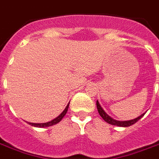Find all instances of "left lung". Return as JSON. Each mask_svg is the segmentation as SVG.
<instances>
[{
  "mask_svg": "<svg viewBox=\"0 0 159 159\" xmlns=\"http://www.w3.org/2000/svg\"><path fill=\"white\" fill-rule=\"evenodd\" d=\"M97 111H98V113L102 118L106 122H107L108 124H111L112 125H116V126H120V127H128V126H130L134 124H135L139 120H140L143 116L144 114H142L141 116H138L137 118L134 119V120H125V121H120V120H114L113 118H111V116H108V114H106L105 112V111L102 109V107L100 105L99 102L97 101Z\"/></svg>",
  "mask_w": 159,
  "mask_h": 159,
  "instance_id": "8db88e82",
  "label": "left lung"
}]
</instances>
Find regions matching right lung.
I'll return each instance as SVG.
<instances>
[{
	"mask_svg": "<svg viewBox=\"0 0 159 159\" xmlns=\"http://www.w3.org/2000/svg\"><path fill=\"white\" fill-rule=\"evenodd\" d=\"M68 106H69V103L67 104V106H66V108L64 109V111H62L59 116L56 117L55 119H53V120H52L51 121H49V122H46V123H30V122H28V124L32 126H34V127H39V128H43V127L44 128V127H48V126H52L53 125H56V124H57L58 122L62 120L63 116L66 115L67 110H68Z\"/></svg>",
	"mask_w": 159,
	"mask_h": 159,
	"instance_id": "obj_1",
	"label": "right lung"
}]
</instances>
